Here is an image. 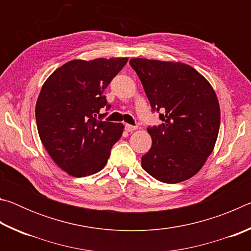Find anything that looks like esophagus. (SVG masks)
<instances>
[{"label":"esophagus","instance_id":"1","mask_svg":"<svg viewBox=\"0 0 251 251\" xmlns=\"http://www.w3.org/2000/svg\"><path fill=\"white\" fill-rule=\"evenodd\" d=\"M125 129L127 131H133L135 129H137V126H133V125H129V124H125Z\"/></svg>","mask_w":251,"mask_h":251}]
</instances>
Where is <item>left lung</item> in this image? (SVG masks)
<instances>
[{"instance_id": "obj_1", "label": "left lung", "mask_w": 251, "mask_h": 251, "mask_svg": "<svg viewBox=\"0 0 251 251\" xmlns=\"http://www.w3.org/2000/svg\"><path fill=\"white\" fill-rule=\"evenodd\" d=\"M129 64L161 121L147 128L152 144L142 157L144 171L166 184L189 179L217 141L220 108L214 88L184 63L131 58Z\"/></svg>"}]
</instances>
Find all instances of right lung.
<instances>
[{
  "mask_svg": "<svg viewBox=\"0 0 251 251\" xmlns=\"http://www.w3.org/2000/svg\"><path fill=\"white\" fill-rule=\"evenodd\" d=\"M127 61L74 59L42 86L35 107L37 130L49 155L69 175L85 177L101 171L121 138L124 125L100 121L107 114L100 109L110 108L104 90Z\"/></svg>",
  "mask_w": 251,
  "mask_h": 251,
  "instance_id": "1",
  "label": "right lung"
}]
</instances>
